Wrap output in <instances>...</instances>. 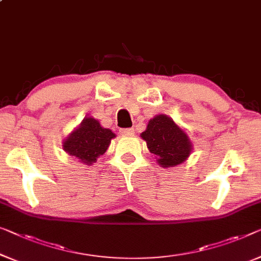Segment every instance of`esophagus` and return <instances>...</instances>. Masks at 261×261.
<instances>
[{"label":"esophagus","mask_w":261,"mask_h":261,"mask_svg":"<svg viewBox=\"0 0 261 261\" xmlns=\"http://www.w3.org/2000/svg\"><path fill=\"white\" fill-rule=\"evenodd\" d=\"M120 134L125 135V136H131V135L135 134V130L132 129V127H129V129H122V130H120Z\"/></svg>","instance_id":"1"}]
</instances>
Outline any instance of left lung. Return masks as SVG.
<instances>
[{"label":"left lung","mask_w":261,"mask_h":261,"mask_svg":"<svg viewBox=\"0 0 261 261\" xmlns=\"http://www.w3.org/2000/svg\"><path fill=\"white\" fill-rule=\"evenodd\" d=\"M141 137L163 168L181 164L192 151L189 136L166 115H157L150 119Z\"/></svg>","instance_id":"8db88e82"}]
</instances>
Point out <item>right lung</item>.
I'll return each instance as SVG.
<instances>
[{"label":"right lung","instance_id":"obj_1","mask_svg":"<svg viewBox=\"0 0 261 261\" xmlns=\"http://www.w3.org/2000/svg\"><path fill=\"white\" fill-rule=\"evenodd\" d=\"M116 135L110 129H106L92 117H85L80 126L70 134L63 142V149L79 162L91 165L108 150L111 139Z\"/></svg>","mask_w":261,"mask_h":261}]
</instances>
